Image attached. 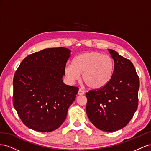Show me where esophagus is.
<instances>
[{
	"instance_id": "34e87169",
	"label": "esophagus",
	"mask_w": 151,
	"mask_h": 151,
	"mask_svg": "<svg viewBox=\"0 0 151 151\" xmlns=\"http://www.w3.org/2000/svg\"><path fill=\"white\" fill-rule=\"evenodd\" d=\"M84 93H85V92H84V91H83L82 90H81V89L78 90V94L79 95V96H82V95H84Z\"/></svg>"
}]
</instances>
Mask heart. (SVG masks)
Wrapping results in <instances>:
<instances>
[{
    "label": "heart",
    "mask_w": 151,
    "mask_h": 151,
    "mask_svg": "<svg viewBox=\"0 0 151 151\" xmlns=\"http://www.w3.org/2000/svg\"><path fill=\"white\" fill-rule=\"evenodd\" d=\"M114 63L109 55L98 52L80 54L73 59V64H67L64 73L67 80L74 83L80 78L90 88L99 89L109 82L113 74Z\"/></svg>",
    "instance_id": "1"
}]
</instances>
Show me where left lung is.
Segmentation results:
<instances>
[{
  "mask_svg": "<svg viewBox=\"0 0 151 151\" xmlns=\"http://www.w3.org/2000/svg\"><path fill=\"white\" fill-rule=\"evenodd\" d=\"M114 62L109 82L86 93V111L93 125L104 132H114L130 122L138 107L139 78L132 63L108 49Z\"/></svg>",
  "mask_w": 151,
  "mask_h": 151,
  "instance_id": "8db88e82",
  "label": "left lung"
}]
</instances>
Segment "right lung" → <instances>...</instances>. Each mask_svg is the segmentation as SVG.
Wrapping results in <instances>:
<instances>
[{"label":"right lung","mask_w":151,"mask_h":151,"mask_svg":"<svg viewBox=\"0 0 151 151\" xmlns=\"http://www.w3.org/2000/svg\"><path fill=\"white\" fill-rule=\"evenodd\" d=\"M64 47L48 48L28 55L13 79L14 108L22 122L40 132L56 130L65 120L78 87L63 83L71 55Z\"/></svg>","instance_id":"obj_1"}]
</instances>
